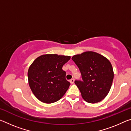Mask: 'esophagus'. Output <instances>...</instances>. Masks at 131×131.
I'll use <instances>...</instances> for the list:
<instances>
[{
    "label": "esophagus",
    "instance_id": "obj_1",
    "mask_svg": "<svg viewBox=\"0 0 131 131\" xmlns=\"http://www.w3.org/2000/svg\"><path fill=\"white\" fill-rule=\"evenodd\" d=\"M74 79H72L70 80V83H71V84H74Z\"/></svg>",
    "mask_w": 131,
    "mask_h": 131
}]
</instances>
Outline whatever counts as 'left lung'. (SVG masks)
Returning a JSON list of instances; mask_svg holds the SVG:
<instances>
[{"label": "left lung", "mask_w": 131, "mask_h": 131, "mask_svg": "<svg viewBox=\"0 0 131 131\" xmlns=\"http://www.w3.org/2000/svg\"><path fill=\"white\" fill-rule=\"evenodd\" d=\"M72 59L81 74L83 81H75L74 83L82 97L90 103L101 102L109 92L113 80L114 72L110 62L94 51L73 55Z\"/></svg>", "instance_id": "obj_1"}]
</instances>
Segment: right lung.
Returning <instances> with one entry per match:
<instances>
[{
  "label": "right lung",
  "instance_id": "obj_1",
  "mask_svg": "<svg viewBox=\"0 0 131 131\" xmlns=\"http://www.w3.org/2000/svg\"><path fill=\"white\" fill-rule=\"evenodd\" d=\"M70 59V56L44 54L31 64L28 72L29 85L39 101L52 103L65 95L70 84L62 66Z\"/></svg>",
  "mask_w": 131,
  "mask_h": 131
}]
</instances>
